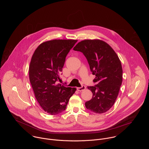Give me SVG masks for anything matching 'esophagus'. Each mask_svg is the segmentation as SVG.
<instances>
[{"label": "esophagus", "mask_w": 149, "mask_h": 149, "mask_svg": "<svg viewBox=\"0 0 149 149\" xmlns=\"http://www.w3.org/2000/svg\"><path fill=\"white\" fill-rule=\"evenodd\" d=\"M86 87L84 85H82L81 87H77V89L78 91H84V89H85Z\"/></svg>", "instance_id": "obj_1"}]
</instances>
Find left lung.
<instances>
[{"instance_id": "1", "label": "left lung", "mask_w": 149, "mask_h": 149, "mask_svg": "<svg viewBox=\"0 0 149 149\" xmlns=\"http://www.w3.org/2000/svg\"><path fill=\"white\" fill-rule=\"evenodd\" d=\"M84 55L90 70L96 77L93 86H88L93 96L85 102L86 108L97 113L109 110L115 102L122 83L123 70L120 61L112 48L99 40H86L73 48Z\"/></svg>"}]
</instances>
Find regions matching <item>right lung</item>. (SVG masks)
<instances>
[{"mask_svg":"<svg viewBox=\"0 0 149 149\" xmlns=\"http://www.w3.org/2000/svg\"><path fill=\"white\" fill-rule=\"evenodd\" d=\"M77 41H49L41 43L32 56L29 67L31 85L40 105L52 115L63 112L75 92V88L66 87L57 82L61 80L66 57Z\"/></svg>","mask_w":149,"mask_h":149,"instance_id":"obj_1","label":"right lung"}]
</instances>
